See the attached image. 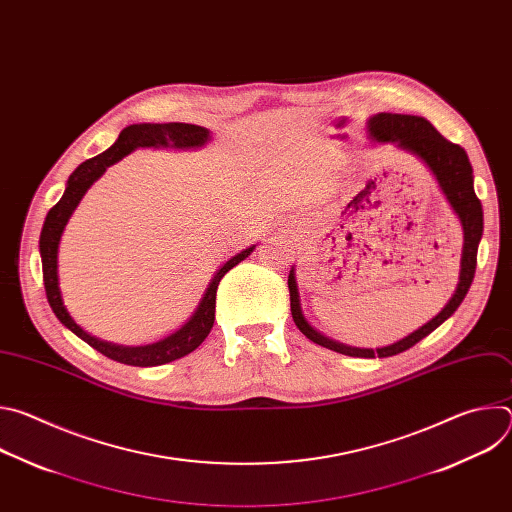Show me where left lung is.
I'll use <instances>...</instances> for the list:
<instances>
[{
    "label": "left lung",
    "instance_id": "8db88e82",
    "mask_svg": "<svg viewBox=\"0 0 512 512\" xmlns=\"http://www.w3.org/2000/svg\"><path fill=\"white\" fill-rule=\"evenodd\" d=\"M367 129L373 141L379 143H395L397 148L411 152L417 156L433 174V178L440 184L446 200L450 202L452 210L460 218V225L464 231V247H462V261H460V281L454 291L452 300L444 306V310L431 318L427 324L405 336L403 340L383 346V348H356L348 344H340L324 334H320L302 314L300 304V291L296 281V269L291 267L287 277L289 287V302H291V316H294L296 326L300 332L310 338L312 342L330 348L334 352L346 354V356H358V358H385L399 354L419 340H423L427 334H431L437 326L444 324L464 302L468 289L472 285L474 273H476V255L478 245L484 231V218H482V204L474 192V176H472V164L468 160V154L458 143L448 141L440 131H437L427 119L417 115H399V113H377L367 121Z\"/></svg>",
    "mask_w": 512,
    "mask_h": 512
}]
</instances>
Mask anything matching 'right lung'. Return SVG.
I'll use <instances>...</instances> for the list:
<instances>
[{"label":"right lung","instance_id":"1","mask_svg":"<svg viewBox=\"0 0 512 512\" xmlns=\"http://www.w3.org/2000/svg\"><path fill=\"white\" fill-rule=\"evenodd\" d=\"M210 139V131L200 127V125H190V123H137L125 127L117 141L111 145V148L87 162H83L75 172L70 174L66 182V190L62 198L48 210L46 221L40 233V257H42V275H44V289H46V298L56 314V318L70 330L75 332L81 340H85L89 346L99 350L111 360L131 364V367H158V364L172 362L176 358H182L196 350L208 332L212 330L214 324V308H216V287L225 277L229 269L239 265L243 259H247L253 247H247L245 251L237 253L233 259H229L221 269L214 273L210 279L204 298L200 300L196 312L190 316V320L172 332L170 336L154 342V344H143V346H121V344H111L105 340H99L85 332L75 320L70 318V314L64 308L62 296H60V287H58V245L62 231L68 223L70 214L75 212L79 206L81 198L85 192L93 186L95 180H99L109 166L125 158L137 148H202V145Z\"/></svg>","mask_w":512,"mask_h":512}]
</instances>
